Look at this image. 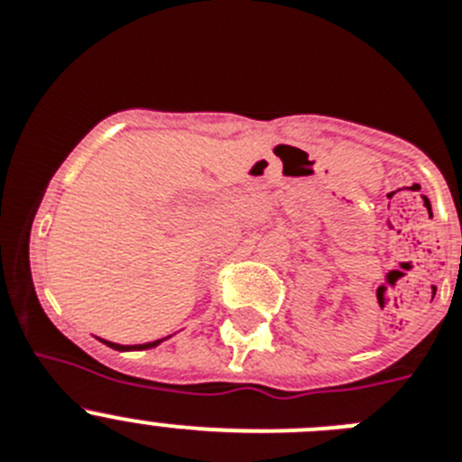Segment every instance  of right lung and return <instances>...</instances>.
<instances>
[{"label": "right lung", "mask_w": 462, "mask_h": 462, "mask_svg": "<svg viewBox=\"0 0 462 462\" xmlns=\"http://www.w3.org/2000/svg\"><path fill=\"white\" fill-rule=\"evenodd\" d=\"M166 340V337H164ZM164 340H154V342H145V345H116V342H108V340H101L104 342V345H108V346H113V349H120V352H129V349H152V346H157L159 342H164Z\"/></svg>", "instance_id": "right-lung-1"}]
</instances>
